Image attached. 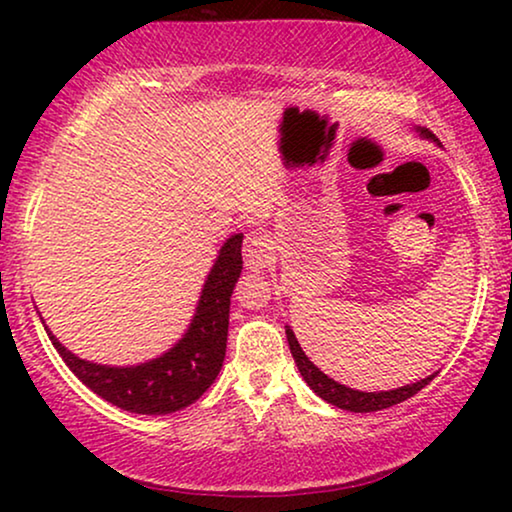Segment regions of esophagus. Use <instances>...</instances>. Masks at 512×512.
<instances>
[{
    "label": "esophagus",
    "instance_id": "1",
    "mask_svg": "<svg viewBox=\"0 0 512 512\" xmlns=\"http://www.w3.org/2000/svg\"><path fill=\"white\" fill-rule=\"evenodd\" d=\"M272 237L268 233H249L244 237V247H242V254H244V265H247L249 270L254 272H261L263 268H268L272 263Z\"/></svg>",
    "mask_w": 512,
    "mask_h": 512
}]
</instances>
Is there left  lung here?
Instances as JSON below:
<instances>
[{"instance_id":"1","label":"left lung","mask_w":512,"mask_h":512,"mask_svg":"<svg viewBox=\"0 0 512 512\" xmlns=\"http://www.w3.org/2000/svg\"><path fill=\"white\" fill-rule=\"evenodd\" d=\"M415 130L419 132V137L431 139V142L438 144V139L431 130H426V128H415ZM286 340H289L293 361H296V366L300 370V375H303V380L307 382V387H310L319 398H324L326 403H331L340 410L377 412V410L391 408V405L408 401L410 396H415L417 391H422L426 384H429L433 377H436V373H433V375L424 377V380H419L415 384H405V387L389 389V391L349 389V387H345V384L335 382L333 377H328L324 370H319L310 359H307V354L303 352V347H300V342L296 338V333L291 331V326H286Z\"/></svg>"}]
</instances>
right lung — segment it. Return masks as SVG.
<instances>
[{
  "label": "right lung",
  "mask_w": 512,
  "mask_h": 512,
  "mask_svg": "<svg viewBox=\"0 0 512 512\" xmlns=\"http://www.w3.org/2000/svg\"><path fill=\"white\" fill-rule=\"evenodd\" d=\"M242 237L237 233L223 242L186 333L156 359L139 366H102L62 347L44 324L48 338L69 370L116 408L137 415H170L188 408L212 387L226 359L230 296L242 272Z\"/></svg>",
  "instance_id": "right-lung-1"
}]
</instances>
